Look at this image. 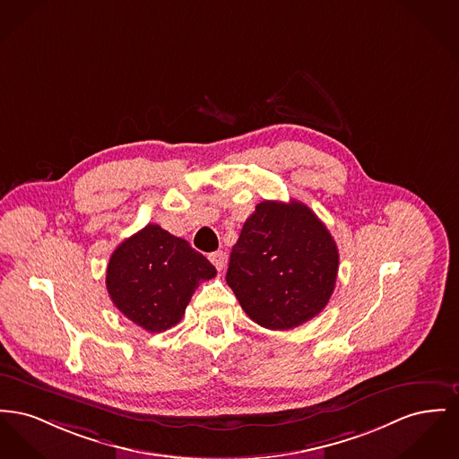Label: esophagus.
Instances as JSON below:
<instances>
[{
	"instance_id": "1",
	"label": "esophagus",
	"mask_w": 459,
	"mask_h": 459,
	"mask_svg": "<svg viewBox=\"0 0 459 459\" xmlns=\"http://www.w3.org/2000/svg\"><path fill=\"white\" fill-rule=\"evenodd\" d=\"M210 262L215 265L216 270L225 269V262H227V255L223 253V251H215V253H212L210 255Z\"/></svg>"
}]
</instances>
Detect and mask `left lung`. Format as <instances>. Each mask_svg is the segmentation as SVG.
Segmentation results:
<instances>
[{"label":"left lung","mask_w":459,"mask_h":459,"mask_svg":"<svg viewBox=\"0 0 459 459\" xmlns=\"http://www.w3.org/2000/svg\"><path fill=\"white\" fill-rule=\"evenodd\" d=\"M338 264L334 239L307 204L264 201L244 223L225 279L255 323L286 331L321 314Z\"/></svg>","instance_id":"8db88e82"}]
</instances>
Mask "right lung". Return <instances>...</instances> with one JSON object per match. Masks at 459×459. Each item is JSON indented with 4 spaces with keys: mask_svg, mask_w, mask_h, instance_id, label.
Returning <instances> with one entry per match:
<instances>
[{
    "mask_svg": "<svg viewBox=\"0 0 459 459\" xmlns=\"http://www.w3.org/2000/svg\"><path fill=\"white\" fill-rule=\"evenodd\" d=\"M215 275V267L186 239L149 223L114 249L106 286L123 316L149 333H161L180 323L199 282Z\"/></svg>",
    "mask_w": 459,
    "mask_h": 459,
    "instance_id": "1",
    "label": "right lung"
}]
</instances>
